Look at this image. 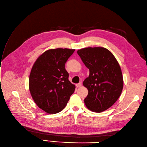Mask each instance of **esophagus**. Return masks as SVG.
<instances>
[{"mask_svg": "<svg viewBox=\"0 0 147 147\" xmlns=\"http://www.w3.org/2000/svg\"><path fill=\"white\" fill-rule=\"evenodd\" d=\"M81 85H82V83H79L76 84V86L77 87H80V86H81Z\"/></svg>", "mask_w": 147, "mask_h": 147, "instance_id": "esophagus-1", "label": "esophagus"}]
</instances>
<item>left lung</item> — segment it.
<instances>
[{
    "label": "left lung",
    "instance_id": "obj_1",
    "mask_svg": "<svg viewBox=\"0 0 147 147\" xmlns=\"http://www.w3.org/2000/svg\"><path fill=\"white\" fill-rule=\"evenodd\" d=\"M77 53L90 70L89 76L83 81L88 90L85 105L94 112L107 110L117 101L123 87L117 60L105 47H86L78 50Z\"/></svg>",
    "mask_w": 147,
    "mask_h": 147
}]
</instances>
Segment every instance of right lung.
Returning <instances> with one entry per match:
<instances>
[{
    "label": "right lung",
    "instance_id": "1",
    "mask_svg": "<svg viewBox=\"0 0 147 147\" xmlns=\"http://www.w3.org/2000/svg\"><path fill=\"white\" fill-rule=\"evenodd\" d=\"M75 49L57 48L45 51L37 58L30 71L29 87L37 107L55 114L65 108L75 86L68 80L65 64Z\"/></svg>",
    "mask_w": 147,
    "mask_h": 147
}]
</instances>
